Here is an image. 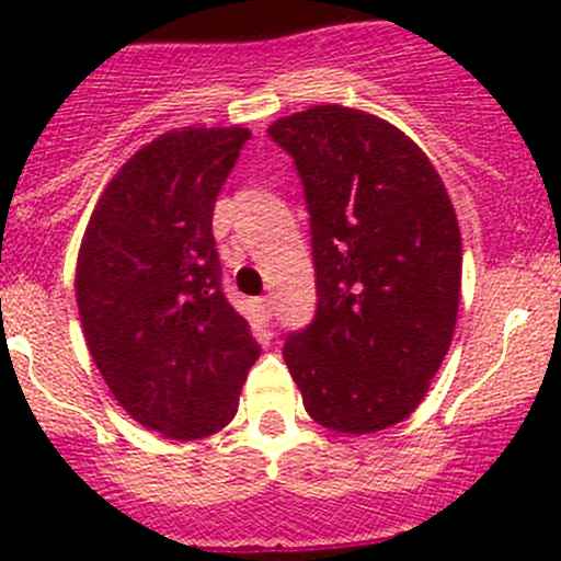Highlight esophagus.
Segmentation results:
<instances>
[{
  "mask_svg": "<svg viewBox=\"0 0 561 561\" xmlns=\"http://www.w3.org/2000/svg\"><path fill=\"white\" fill-rule=\"evenodd\" d=\"M257 312H260V317H263V322L271 320V314H274V304H271V298H260Z\"/></svg>",
  "mask_w": 561,
  "mask_h": 561,
  "instance_id": "34e87169",
  "label": "esophagus"
}]
</instances>
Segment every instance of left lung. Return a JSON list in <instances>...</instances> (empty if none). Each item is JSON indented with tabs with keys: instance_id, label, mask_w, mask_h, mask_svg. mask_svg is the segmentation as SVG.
<instances>
[{
	"instance_id": "left-lung-1",
	"label": "left lung",
	"mask_w": 561,
	"mask_h": 561,
	"mask_svg": "<svg viewBox=\"0 0 561 561\" xmlns=\"http://www.w3.org/2000/svg\"><path fill=\"white\" fill-rule=\"evenodd\" d=\"M296 162L312 230L314 320L285 364L320 426L371 434L426 396L454 339L461 233L448 190L401 129L314 105L268 127Z\"/></svg>"
}]
</instances>
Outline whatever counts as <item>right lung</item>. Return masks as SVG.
Instances as JSON below:
<instances>
[{"label": "right lung", "instance_id": "right-lung-1", "mask_svg": "<svg viewBox=\"0 0 561 561\" xmlns=\"http://www.w3.org/2000/svg\"><path fill=\"white\" fill-rule=\"evenodd\" d=\"M244 127H184L124 162L83 233L76 298L83 336L118 404L171 439H201L239 412L260 355L222 293L214 203Z\"/></svg>", "mask_w": 561, "mask_h": 561}]
</instances>
